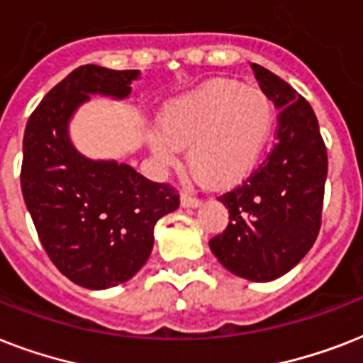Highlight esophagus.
Instances as JSON below:
<instances>
[{
    "instance_id": "esophagus-1",
    "label": "esophagus",
    "mask_w": 363,
    "mask_h": 363,
    "mask_svg": "<svg viewBox=\"0 0 363 363\" xmlns=\"http://www.w3.org/2000/svg\"><path fill=\"white\" fill-rule=\"evenodd\" d=\"M201 201L198 198H192V196H186V194H182L181 196V207L184 209H198Z\"/></svg>"
}]
</instances>
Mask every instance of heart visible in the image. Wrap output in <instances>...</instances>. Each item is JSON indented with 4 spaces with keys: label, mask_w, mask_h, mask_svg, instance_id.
<instances>
[{
    "label": "heart",
    "mask_w": 363,
    "mask_h": 363,
    "mask_svg": "<svg viewBox=\"0 0 363 363\" xmlns=\"http://www.w3.org/2000/svg\"><path fill=\"white\" fill-rule=\"evenodd\" d=\"M275 122L271 99L235 81H209L167 104L162 133L148 135L160 167H173L186 148L190 169L203 186L230 188L252 173Z\"/></svg>",
    "instance_id": "heart-1"
}]
</instances>
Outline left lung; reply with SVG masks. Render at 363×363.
<instances>
[{"label": "left lung", "instance_id": "1", "mask_svg": "<svg viewBox=\"0 0 363 363\" xmlns=\"http://www.w3.org/2000/svg\"><path fill=\"white\" fill-rule=\"evenodd\" d=\"M252 69L279 109L277 141L238 188L218 198L230 222L209 247L233 275L269 282L298 265L316 241L328 154L307 99L269 69L258 64Z\"/></svg>", "mask_w": 363, "mask_h": 363}]
</instances>
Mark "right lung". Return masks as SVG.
I'll use <instances>...</instances> for the list:
<instances>
[{"mask_svg": "<svg viewBox=\"0 0 363 363\" xmlns=\"http://www.w3.org/2000/svg\"><path fill=\"white\" fill-rule=\"evenodd\" d=\"M141 73L81 65L37 105L24 131L22 196L48 258L69 281L105 290L130 281L152 252L154 226L179 207L169 184L116 160L88 158L69 124L92 96L125 99Z\"/></svg>", "mask_w": 363, "mask_h": 363, "instance_id": "1", "label": "right lung"}]
</instances>
